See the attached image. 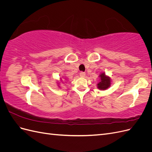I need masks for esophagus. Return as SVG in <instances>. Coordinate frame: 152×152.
Segmentation results:
<instances>
[{"label":"esophagus","instance_id":"1","mask_svg":"<svg viewBox=\"0 0 152 152\" xmlns=\"http://www.w3.org/2000/svg\"><path fill=\"white\" fill-rule=\"evenodd\" d=\"M85 75H86V73H85V72H81L80 73V76L81 77H84Z\"/></svg>","mask_w":152,"mask_h":152}]
</instances>
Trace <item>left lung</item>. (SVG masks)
<instances>
[{"mask_svg":"<svg viewBox=\"0 0 152 152\" xmlns=\"http://www.w3.org/2000/svg\"><path fill=\"white\" fill-rule=\"evenodd\" d=\"M100 82L97 84L98 88L100 90H106L108 89L110 86L111 81H110V78L106 76L105 73H103L99 75Z\"/></svg>","mask_w":152,"mask_h":152,"instance_id":"obj_1","label":"left lung"}]
</instances>
